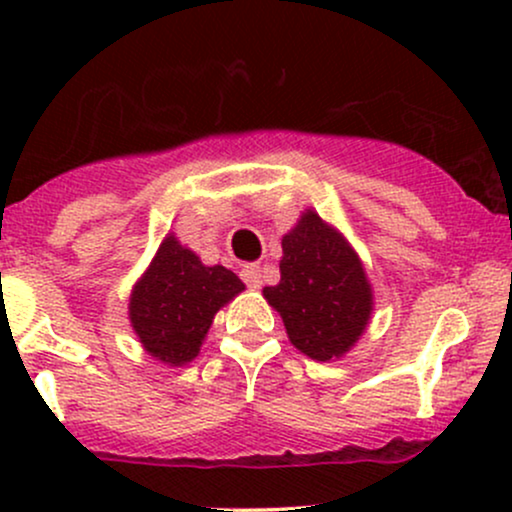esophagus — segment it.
Masks as SVG:
<instances>
[{"mask_svg": "<svg viewBox=\"0 0 512 512\" xmlns=\"http://www.w3.org/2000/svg\"><path fill=\"white\" fill-rule=\"evenodd\" d=\"M240 276H243V281L250 286V289H260V286H262V267H260V264H245Z\"/></svg>", "mask_w": 512, "mask_h": 512, "instance_id": "34e87169", "label": "esophagus"}]
</instances>
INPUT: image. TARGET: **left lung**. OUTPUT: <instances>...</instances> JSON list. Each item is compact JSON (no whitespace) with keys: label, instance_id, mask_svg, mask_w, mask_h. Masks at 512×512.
Masks as SVG:
<instances>
[{"label":"left lung","instance_id":"1","mask_svg":"<svg viewBox=\"0 0 512 512\" xmlns=\"http://www.w3.org/2000/svg\"><path fill=\"white\" fill-rule=\"evenodd\" d=\"M281 250V281L262 296L284 320L289 342L313 361L349 354L375 305L358 252L315 209L303 211Z\"/></svg>","mask_w":512,"mask_h":512}]
</instances>
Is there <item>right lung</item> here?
<instances>
[{
	"label": "right lung",
	"instance_id": "right-lung-1",
	"mask_svg": "<svg viewBox=\"0 0 512 512\" xmlns=\"http://www.w3.org/2000/svg\"><path fill=\"white\" fill-rule=\"evenodd\" d=\"M245 291L231 269L207 267L168 233L129 293V325L156 361L180 368L195 361L214 315Z\"/></svg>",
	"mask_w": 512,
	"mask_h": 512
}]
</instances>
